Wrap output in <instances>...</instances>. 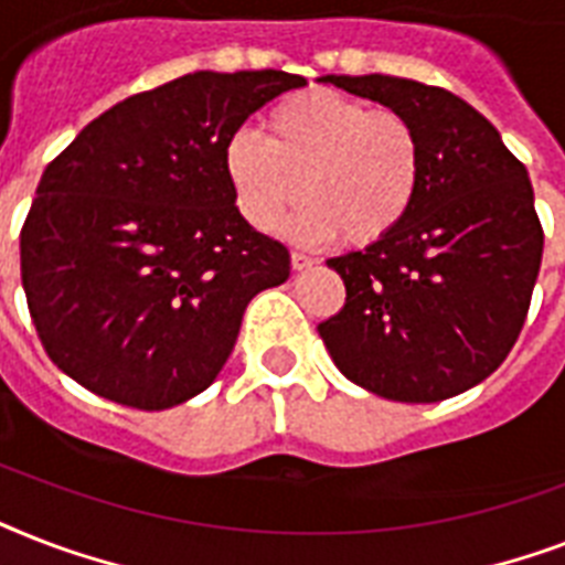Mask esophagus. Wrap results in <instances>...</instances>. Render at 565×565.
Here are the masks:
<instances>
[{
    "label": "esophagus",
    "instance_id": "34e87169",
    "mask_svg": "<svg viewBox=\"0 0 565 565\" xmlns=\"http://www.w3.org/2000/svg\"><path fill=\"white\" fill-rule=\"evenodd\" d=\"M290 264H292V269H296V273H301V269H310V266L317 264V260H313V257H308V255H301V252H292Z\"/></svg>",
    "mask_w": 565,
    "mask_h": 565
}]
</instances>
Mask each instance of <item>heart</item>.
I'll return each instance as SVG.
<instances>
[{
	"label": "heart",
	"mask_w": 565,
	"mask_h": 565,
	"mask_svg": "<svg viewBox=\"0 0 565 565\" xmlns=\"http://www.w3.org/2000/svg\"><path fill=\"white\" fill-rule=\"evenodd\" d=\"M266 140L237 131L222 146V175L239 216L273 231L292 204L296 239L372 246L402 228L425 179L419 128L398 110L340 90L292 93L264 119Z\"/></svg>",
	"instance_id": "b5f03b06"
}]
</instances>
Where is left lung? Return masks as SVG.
<instances>
[{
    "label": "left lung",
    "mask_w": 565,
    "mask_h": 565,
    "mask_svg": "<svg viewBox=\"0 0 565 565\" xmlns=\"http://www.w3.org/2000/svg\"><path fill=\"white\" fill-rule=\"evenodd\" d=\"M317 82L398 110L425 146L402 228L328 260L345 305L319 337L337 370L381 398L466 393L510 354L540 275L543 225L527 170L490 119L443 87L377 73Z\"/></svg>",
    "instance_id": "left-lung-1"
}]
</instances>
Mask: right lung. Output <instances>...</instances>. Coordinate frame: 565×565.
Masks as SVG:
<instances>
[{
	"instance_id": "right-lung-1",
	"label": "right lung",
	"mask_w": 565,
	"mask_h": 565,
	"mask_svg": "<svg viewBox=\"0 0 565 565\" xmlns=\"http://www.w3.org/2000/svg\"><path fill=\"white\" fill-rule=\"evenodd\" d=\"M305 84L281 70L181 75L105 110L49 163L20 260L57 370L137 411L216 381L248 301L290 278V252L234 207L222 146Z\"/></svg>"
}]
</instances>
